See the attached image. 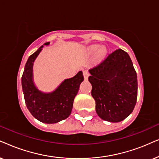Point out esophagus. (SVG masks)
Returning <instances> with one entry per match:
<instances>
[{
  "instance_id": "1",
  "label": "esophagus",
  "mask_w": 159,
  "mask_h": 159,
  "mask_svg": "<svg viewBox=\"0 0 159 159\" xmlns=\"http://www.w3.org/2000/svg\"><path fill=\"white\" fill-rule=\"evenodd\" d=\"M83 75H84V78L86 80V79H88V77H89V72L87 70H84Z\"/></svg>"
}]
</instances>
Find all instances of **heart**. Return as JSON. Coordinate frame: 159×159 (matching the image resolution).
Returning <instances> with one entry per match:
<instances>
[{"mask_svg":"<svg viewBox=\"0 0 159 159\" xmlns=\"http://www.w3.org/2000/svg\"><path fill=\"white\" fill-rule=\"evenodd\" d=\"M99 48V49L97 51V57L98 59H102L103 57L105 56V54H106V48L105 47V46H102V47L99 48V45H92V46H90L88 48V53H89V54H93V53H94Z\"/></svg>","mask_w":159,"mask_h":159,"instance_id":"b5f03b06","label":"heart"}]
</instances>
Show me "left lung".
I'll list each match as a JSON object with an SVG mask.
<instances>
[{"label": "left lung", "instance_id": "1", "mask_svg": "<svg viewBox=\"0 0 159 159\" xmlns=\"http://www.w3.org/2000/svg\"><path fill=\"white\" fill-rule=\"evenodd\" d=\"M89 73L97 115L113 123L128 117L136 105L137 76L127 53L116 49Z\"/></svg>", "mask_w": 159, "mask_h": 159}]
</instances>
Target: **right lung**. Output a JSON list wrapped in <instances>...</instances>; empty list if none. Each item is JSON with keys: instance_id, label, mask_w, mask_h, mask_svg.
<instances>
[{"instance_id": "right-lung-1", "label": "right lung", "mask_w": 159, "mask_h": 159, "mask_svg": "<svg viewBox=\"0 0 159 159\" xmlns=\"http://www.w3.org/2000/svg\"><path fill=\"white\" fill-rule=\"evenodd\" d=\"M48 44L49 42H47L44 45ZM43 47L41 46L30 55L25 64L22 77V91L25 104L33 117L45 124H55L70 115L74 98L84 81V76L82 71H79L74 77L62 81L54 92L43 93L39 91L33 82V65Z\"/></svg>"}]
</instances>
